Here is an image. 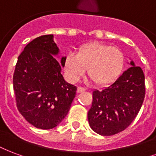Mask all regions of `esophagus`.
Masks as SVG:
<instances>
[{"mask_svg":"<svg viewBox=\"0 0 156 156\" xmlns=\"http://www.w3.org/2000/svg\"><path fill=\"white\" fill-rule=\"evenodd\" d=\"M85 90V88L84 87H81V86H78L77 88V92L78 93H80V92H83V91Z\"/></svg>","mask_w":156,"mask_h":156,"instance_id":"34e87169","label":"esophagus"}]
</instances>
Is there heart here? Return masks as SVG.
Here are the masks:
<instances>
[{
  "label": "heart",
  "mask_w": 156,
  "mask_h": 156,
  "mask_svg": "<svg viewBox=\"0 0 156 156\" xmlns=\"http://www.w3.org/2000/svg\"><path fill=\"white\" fill-rule=\"evenodd\" d=\"M123 66L124 56L120 49L99 43L84 44L76 54L70 52L63 61L66 76L71 81H78L88 68L89 76L100 85L114 82Z\"/></svg>",
  "instance_id": "b5f03b06"
}]
</instances>
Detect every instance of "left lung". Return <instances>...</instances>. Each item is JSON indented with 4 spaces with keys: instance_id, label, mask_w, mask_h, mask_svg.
Returning <instances> with one entry per match:
<instances>
[{
    "instance_id": "8db88e82",
    "label": "left lung",
    "mask_w": 156,
    "mask_h": 156,
    "mask_svg": "<svg viewBox=\"0 0 156 156\" xmlns=\"http://www.w3.org/2000/svg\"><path fill=\"white\" fill-rule=\"evenodd\" d=\"M116 81L102 90L93 91V101L88 112V121L94 132L112 136L126 129L144 101L145 76L133 62Z\"/></svg>"
}]
</instances>
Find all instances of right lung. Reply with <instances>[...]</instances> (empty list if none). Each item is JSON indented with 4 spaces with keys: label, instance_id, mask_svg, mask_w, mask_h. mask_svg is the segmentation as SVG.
I'll list each match as a JSON object with an SVG mask.
<instances>
[{
    "label": "right lung",
    "instance_id": "right-lung-1",
    "mask_svg": "<svg viewBox=\"0 0 156 156\" xmlns=\"http://www.w3.org/2000/svg\"><path fill=\"white\" fill-rule=\"evenodd\" d=\"M59 49L53 35H43L27 44L18 57L13 76L16 106L26 121L37 128L57 127L68 113L77 88L66 82Z\"/></svg>",
    "mask_w": 156,
    "mask_h": 156
}]
</instances>
